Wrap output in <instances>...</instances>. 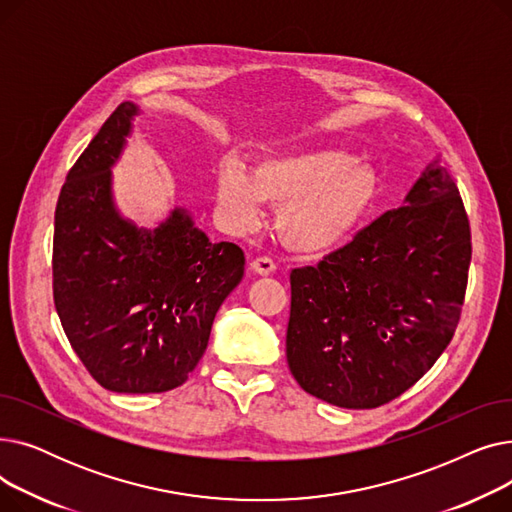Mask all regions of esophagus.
Listing matches in <instances>:
<instances>
[{
  "label": "esophagus",
  "instance_id": "1",
  "mask_svg": "<svg viewBox=\"0 0 512 512\" xmlns=\"http://www.w3.org/2000/svg\"><path fill=\"white\" fill-rule=\"evenodd\" d=\"M251 272L259 276H270L276 272V263L270 257H257L251 261Z\"/></svg>",
  "mask_w": 512,
  "mask_h": 512
}]
</instances>
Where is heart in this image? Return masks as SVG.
<instances>
[{
	"label": "heart",
	"instance_id": "1",
	"mask_svg": "<svg viewBox=\"0 0 512 512\" xmlns=\"http://www.w3.org/2000/svg\"><path fill=\"white\" fill-rule=\"evenodd\" d=\"M380 176L338 147H311L257 159L251 172L224 161L215 174V203L232 232L263 220L276 207L274 230L299 255L328 253L353 236L378 201Z\"/></svg>",
	"mask_w": 512,
	"mask_h": 512
}]
</instances>
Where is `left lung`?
I'll list each match as a JSON object with an SVG mask.
<instances>
[{
	"instance_id": "8db88e82",
	"label": "left lung",
	"mask_w": 512,
	"mask_h": 512,
	"mask_svg": "<svg viewBox=\"0 0 512 512\" xmlns=\"http://www.w3.org/2000/svg\"><path fill=\"white\" fill-rule=\"evenodd\" d=\"M471 230L436 159L405 205L346 247L290 274L286 359L299 386L342 409H375L432 369L467 290Z\"/></svg>"
}]
</instances>
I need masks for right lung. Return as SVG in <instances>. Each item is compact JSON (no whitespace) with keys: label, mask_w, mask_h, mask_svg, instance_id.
Listing matches in <instances>:
<instances>
[{"label":"right lung","mask_w":512,"mask_h":512,"mask_svg":"<svg viewBox=\"0 0 512 512\" xmlns=\"http://www.w3.org/2000/svg\"><path fill=\"white\" fill-rule=\"evenodd\" d=\"M139 105L124 101L66 176L53 230V303L95 382L120 394L168 392L203 357L218 309L245 274L234 242H211L174 207L155 228L118 211L112 168Z\"/></svg>","instance_id":"add662e5"}]
</instances>
